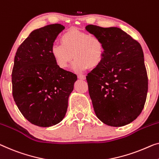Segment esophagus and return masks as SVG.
I'll return each instance as SVG.
<instances>
[{
	"mask_svg": "<svg viewBox=\"0 0 159 159\" xmlns=\"http://www.w3.org/2000/svg\"><path fill=\"white\" fill-rule=\"evenodd\" d=\"M78 78L80 80H85L86 79V75H78Z\"/></svg>",
	"mask_w": 159,
	"mask_h": 159,
	"instance_id": "34e87169",
	"label": "esophagus"
}]
</instances>
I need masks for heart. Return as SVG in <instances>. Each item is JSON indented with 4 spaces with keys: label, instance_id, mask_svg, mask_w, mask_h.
<instances>
[{
    "label": "heart",
    "instance_id": "b5f03b06",
    "mask_svg": "<svg viewBox=\"0 0 159 159\" xmlns=\"http://www.w3.org/2000/svg\"><path fill=\"white\" fill-rule=\"evenodd\" d=\"M61 42L52 46L51 55L61 69L68 68L73 58V69L77 72L96 68L103 61L105 45L98 35L71 28L61 35Z\"/></svg>",
    "mask_w": 159,
    "mask_h": 159
}]
</instances>
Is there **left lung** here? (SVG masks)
<instances>
[{
  "label": "left lung",
  "mask_w": 159,
  "mask_h": 159,
  "mask_svg": "<svg viewBox=\"0 0 159 159\" xmlns=\"http://www.w3.org/2000/svg\"><path fill=\"white\" fill-rule=\"evenodd\" d=\"M103 39V61L86 76L95 113L104 124L124 126L141 114L148 92V76L140 43L121 29L88 25Z\"/></svg>",
  "instance_id": "1"
}]
</instances>
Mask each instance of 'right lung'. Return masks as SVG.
<instances>
[{"mask_svg": "<svg viewBox=\"0 0 159 159\" xmlns=\"http://www.w3.org/2000/svg\"><path fill=\"white\" fill-rule=\"evenodd\" d=\"M56 23L30 33L16 51L12 70V93L28 121L49 127L61 122L77 75L58 67L51 55L56 37L64 29Z\"/></svg>", "mask_w": 159, "mask_h": 159, "instance_id": "obj_1", "label": "right lung"}]
</instances>
